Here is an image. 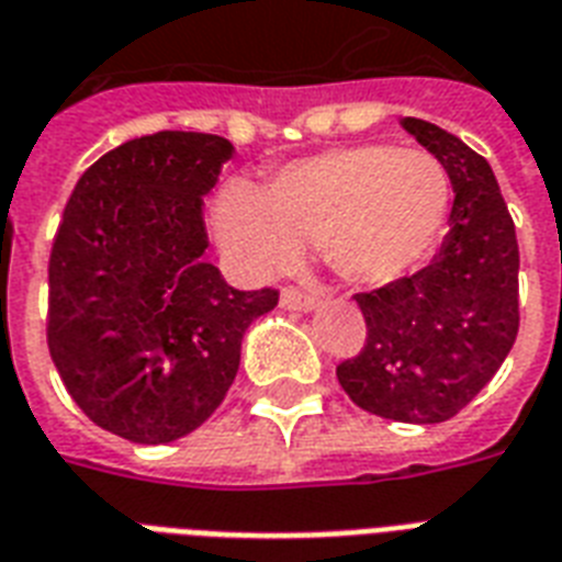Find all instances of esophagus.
Returning a JSON list of instances; mask_svg holds the SVG:
<instances>
[{"label": "esophagus", "instance_id": "1", "mask_svg": "<svg viewBox=\"0 0 562 562\" xmlns=\"http://www.w3.org/2000/svg\"><path fill=\"white\" fill-rule=\"evenodd\" d=\"M280 306L289 308V312H312L317 306V297H312V294L300 289H282Z\"/></svg>", "mask_w": 562, "mask_h": 562}]
</instances>
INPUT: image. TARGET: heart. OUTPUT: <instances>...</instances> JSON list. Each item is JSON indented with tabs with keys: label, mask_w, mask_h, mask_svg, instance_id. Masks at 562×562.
<instances>
[{
	"label": "heart",
	"mask_w": 562,
	"mask_h": 562,
	"mask_svg": "<svg viewBox=\"0 0 562 562\" xmlns=\"http://www.w3.org/2000/svg\"><path fill=\"white\" fill-rule=\"evenodd\" d=\"M449 194L431 154L356 145L291 162L265 189L229 180L212 203V227L247 273L282 271L303 245H317L341 280L379 289L431 256Z\"/></svg>",
	"instance_id": "b5f03b06"
}]
</instances>
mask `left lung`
Segmentation results:
<instances>
[{"mask_svg": "<svg viewBox=\"0 0 562 562\" xmlns=\"http://www.w3.org/2000/svg\"><path fill=\"white\" fill-rule=\"evenodd\" d=\"M452 180L440 254L423 271L356 294L368 344L338 364L359 408L396 423H443L496 375L519 333V245L490 162L443 127L400 122Z\"/></svg>", "mask_w": 562, "mask_h": 562, "instance_id": "obj_1", "label": "left lung"}]
</instances>
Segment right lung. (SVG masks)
I'll use <instances>...</instances> for the list:
<instances>
[{"instance_id": "right-lung-1", "label": "right lung", "mask_w": 562, "mask_h": 562, "mask_svg": "<svg viewBox=\"0 0 562 562\" xmlns=\"http://www.w3.org/2000/svg\"><path fill=\"white\" fill-rule=\"evenodd\" d=\"M236 154L224 136L160 131L75 183L48 259V352L78 408L134 443L201 426L238 373L273 289L238 291L203 259V194Z\"/></svg>"}]
</instances>
